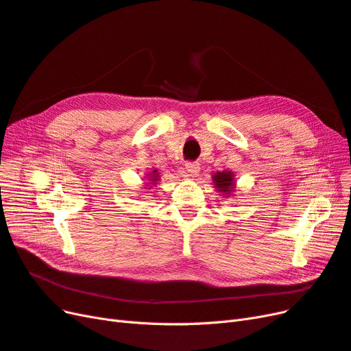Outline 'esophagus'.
Instances as JSON below:
<instances>
[{
  "instance_id": "esophagus-1",
  "label": "esophagus",
  "mask_w": 351,
  "mask_h": 351,
  "mask_svg": "<svg viewBox=\"0 0 351 351\" xmlns=\"http://www.w3.org/2000/svg\"><path fill=\"white\" fill-rule=\"evenodd\" d=\"M185 169H186V172L189 173V176H195L199 172V163H197V162H186L185 163Z\"/></svg>"
}]
</instances>
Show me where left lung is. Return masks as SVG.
I'll list each match as a JSON object with an SVG mask.
<instances>
[{
    "mask_svg": "<svg viewBox=\"0 0 351 351\" xmlns=\"http://www.w3.org/2000/svg\"><path fill=\"white\" fill-rule=\"evenodd\" d=\"M213 180H214V184H216V186L221 191V192H224V194H229L230 191H233L232 188H233V175H232V172H217V173H214V176H213Z\"/></svg>",
    "mask_w": 351,
    "mask_h": 351,
    "instance_id": "left-lung-1",
    "label": "left lung"
}]
</instances>
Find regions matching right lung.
<instances>
[{"label":"right lung","instance_id":"right-lung-1","mask_svg":"<svg viewBox=\"0 0 351 351\" xmlns=\"http://www.w3.org/2000/svg\"><path fill=\"white\" fill-rule=\"evenodd\" d=\"M156 172H157V171H153V173H152V179H150V180H152V184H154L156 180H157V178H159V175H157Z\"/></svg>","mask_w":351,"mask_h":351}]
</instances>
